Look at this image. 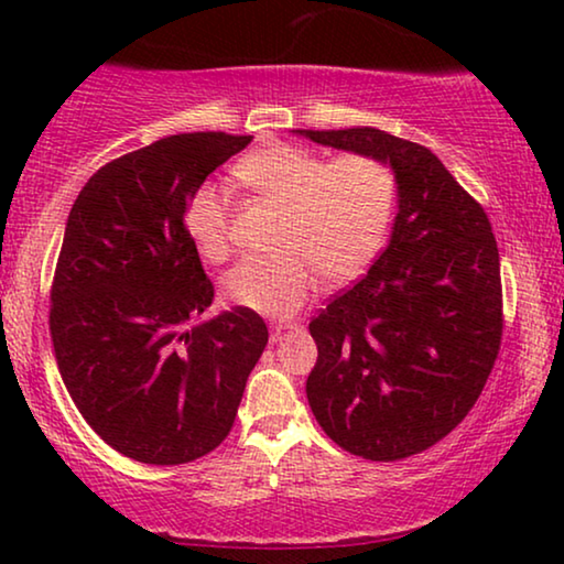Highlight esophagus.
<instances>
[{"label":"esophagus","mask_w":564,"mask_h":564,"mask_svg":"<svg viewBox=\"0 0 564 564\" xmlns=\"http://www.w3.org/2000/svg\"><path fill=\"white\" fill-rule=\"evenodd\" d=\"M288 328H290V326H272V334H269V338H272V344L282 341V336L288 334Z\"/></svg>","instance_id":"esophagus-1"}]
</instances>
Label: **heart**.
Instances as JSON below:
<instances>
[{
  "label": "heart",
  "mask_w": 564,
  "mask_h": 564,
  "mask_svg": "<svg viewBox=\"0 0 564 564\" xmlns=\"http://www.w3.org/2000/svg\"><path fill=\"white\" fill-rule=\"evenodd\" d=\"M236 180L280 210L272 259H243L223 276L228 303L290 318L321 284L365 272L388 238L398 203L395 174L365 153L326 161L295 145H269L238 161ZM230 203L215 184L189 197L184 228L205 261L228 259Z\"/></svg>",
  "instance_id": "b5f03b06"
}]
</instances>
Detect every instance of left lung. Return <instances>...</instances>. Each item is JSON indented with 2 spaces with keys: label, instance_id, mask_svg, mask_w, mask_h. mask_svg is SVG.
<instances>
[{
  "label": "left lung",
  "instance_id": "left-lung-1",
  "mask_svg": "<svg viewBox=\"0 0 564 564\" xmlns=\"http://www.w3.org/2000/svg\"><path fill=\"white\" fill-rule=\"evenodd\" d=\"M395 174L398 215L369 272L311 321L318 361L307 403L357 457L395 462L457 429L488 382L503 336L490 220L429 149L377 128L297 130Z\"/></svg>",
  "mask_w": 564,
  "mask_h": 564
}]
</instances>
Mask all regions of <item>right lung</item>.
<instances>
[{
  "label": "right lung",
  "mask_w": 564,
  "mask_h": 564,
  "mask_svg": "<svg viewBox=\"0 0 564 564\" xmlns=\"http://www.w3.org/2000/svg\"><path fill=\"white\" fill-rule=\"evenodd\" d=\"M251 135L180 133L110 161L68 213L51 288L58 372L84 421L145 465H184L234 429L267 323L215 290L184 228L207 174Z\"/></svg>",
  "instance_id": "1"
}]
</instances>
